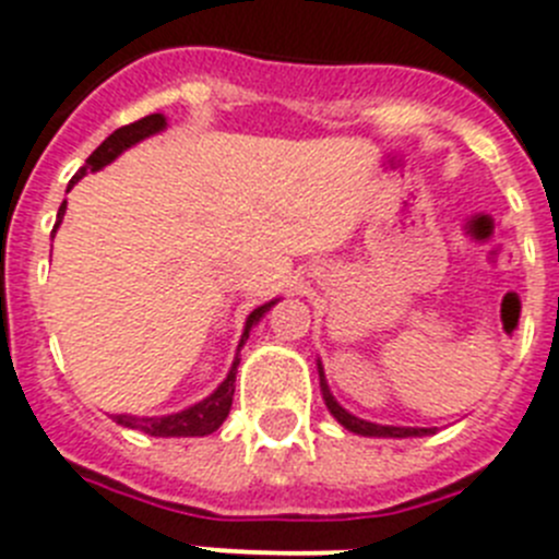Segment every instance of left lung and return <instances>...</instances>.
Returning a JSON list of instances; mask_svg holds the SVG:
<instances>
[{"instance_id": "8db88e82", "label": "left lung", "mask_w": 559, "mask_h": 559, "mask_svg": "<svg viewBox=\"0 0 559 559\" xmlns=\"http://www.w3.org/2000/svg\"><path fill=\"white\" fill-rule=\"evenodd\" d=\"M319 367V386H322V394H324V406H328V412L333 414L335 419H338L341 426L347 428V431L353 433H360V437H383V439H408V437H428V433H437L433 428H408V426H380V423H369V419H360L355 417V414H349L347 408L341 406L338 400L333 397V392H330L328 386V378H324V367L322 360L316 364Z\"/></svg>"}]
</instances>
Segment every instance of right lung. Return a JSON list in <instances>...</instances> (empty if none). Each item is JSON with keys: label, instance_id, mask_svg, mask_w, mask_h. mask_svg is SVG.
I'll use <instances>...</instances> for the list:
<instances>
[{"label": "right lung", "instance_id": "add662e5", "mask_svg": "<svg viewBox=\"0 0 559 559\" xmlns=\"http://www.w3.org/2000/svg\"><path fill=\"white\" fill-rule=\"evenodd\" d=\"M165 128H167L165 114H147V117L131 122V126L117 128V131H114L111 136H106V140H103V145L97 147L92 156H88L86 165L75 173V179L69 181L67 190H72V185H78V181H81L88 170L92 173L103 170V167L111 165V162L117 159L122 151H128V147L136 145V142L147 140V136H153V133L165 131ZM63 212H67V201H63L61 210H58L56 229L61 226ZM56 229H52V235H56ZM276 302H280V299H271V302H265V305H260V308L251 310L249 319H246L243 335H240V344H237V353H240V347H243L246 338H249L251 328H254V324L260 322V319H263V316L269 313ZM237 364H240V358L235 355V364H231V369H229V374L224 378V383H221V386L215 389L210 397H204L201 403H195V406L185 408V412L165 414V417H133V414H114V419H117V426H126V428H133V431L151 433V437H206V433L218 431V428L224 426V419L229 417L231 397H235Z\"/></svg>", "mask_w": 559, "mask_h": 559}]
</instances>
